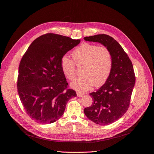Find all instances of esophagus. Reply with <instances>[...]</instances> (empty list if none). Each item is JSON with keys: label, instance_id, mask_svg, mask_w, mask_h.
<instances>
[{"label": "esophagus", "instance_id": "obj_1", "mask_svg": "<svg viewBox=\"0 0 154 154\" xmlns=\"http://www.w3.org/2000/svg\"><path fill=\"white\" fill-rule=\"evenodd\" d=\"M84 95H85L84 93L81 92H77V96L78 97H82V96H83Z\"/></svg>", "mask_w": 154, "mask_h": 154}]
</instances>
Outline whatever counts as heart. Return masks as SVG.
I'll use <instances>...</instances> for the list:
<instances>
[{"label": "heart", "instance_id": "1", "mask_svg": "<svg viewBox=\"0 0 154 154\" xmlns=\"http://www.w3.org/2000/svg\"><path fill=\"white\" fill-rule=\"evenodd\" d=\"M73 60L64 55L60 60V67L64 75L70 81L76 76L77 66L84 65L82 74L72 86L80 91H86L95 85H103L108 80L113 67V57L111 51L105 46L85 42L79 45L72 53Z\"/></svg>", "mask_w": 154, "mask_h": 154}]
</instances>
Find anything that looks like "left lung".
<instances>
[{"mask_svg":"<svg viewBox=\"0 0 154 154\" xmlns=\"http://www.w3.org/2000/svg\"><path fill=\"white\" fill-rule=\"evenodd\" d=\"M84 40L102 44L110 49L113 57V67L108 80L99 90L90 93L92 104L84 109L92 122L108 125L122 118L129 108L136 82L133 66L121 45L109 35L86 36Z\"/></svg>","mask_w":154,"mask_h":154,"instance_id":"obj_1","label":"left lung"}]
</instances>
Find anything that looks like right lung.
Segmentation results:
<instances>
[{
	"label": "right lung",
	"mask_w": 154,
	"mask_h": 154,
	"mask_svg": "<svg viewBox=\"0 0 154 154\" xmlns=\"http://www.w3.org/2000/svg\"><path fill=\"white\" fill-rule=\"evenodd\" d=\"M80 42L60 35L47 33L29 45L18 67L17 89L27 114L42 124L62 117L67 102L76 92L71 88L60 67V60Z\"/></svg>",
	"instance_id": "add662e5"
}]
</instances>
